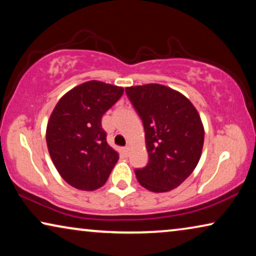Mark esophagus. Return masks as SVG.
Listing matches in <instances>:
<instances>
[{
	"mask_svg": "<svg viewBox=\"0 0 256 256\" xmlns=\"http://www.w3.org/2000/svg\"><path fill=\"white\" fill-rule=\"evenodd\" d=\"M122 152H124V155L127 156L129 152V146H124V148H122Z\"/></svg>",
	"mask_w": 256,
	"mask_h": 256,
	"instance_id": "34e87169",
	"label": "esophagus"
}]
</instances>
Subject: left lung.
Segmentation results:
<instances>
[{
	"label": "left lung",
	"instance_id": "1",
	"mask_svg": "<svg viewBox=\"0 0 256 256\" xmlns=\"http://www.w3.org/2000/svg\"><path fill=\"white\" fill-rule=\"evenodd\" d=\"M141 118L149 162L135 174L143 188L166 192L180 186L200 160L204 127L191 101L160 84L126 88Z\"/></svg>",
	"mask_w": 256,
	"mask_h": 256
}]
</instances>
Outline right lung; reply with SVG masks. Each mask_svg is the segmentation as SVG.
Returning <instances> with one entry per match:
<instances>
[{"label": "right lung", "mask_w": 256, "mask_h": 256, "mask_svg": "<svg viewBox=\"0 0 256 256\" xmlns=\"http://www.w3.org/2000/svg\"><path fill=\"white\" fill-rule=\"evenodd\" d=\"M124 88L90 80L68 90L56 104L46 127L48 154L66 183L84 191L102 186L118 160L101 127L102 115Z\"/></svg>", "instance_id": "right-lung-1"}]
</instances>
